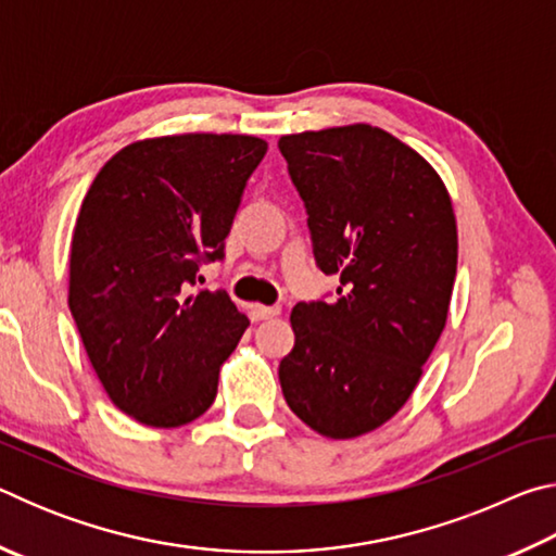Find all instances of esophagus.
Returning a JSON list of instances; mask_svg holds the SVG:
<instances>
[{
  "label": "esophagus",
  "instance_id": "34e87169",
  "mask_svg": "<svg viewBox=\"0 0 556 556\" xmlns=\"http://www.w3.org/2000/svg\"><path fill=\"white\" fill-rule=\"evenodd\" d=\"M279 312H281L279 306H262V304H252V306H250L252 321H265V318L279 316Z\"/></svg>",
  "mask_w": 556,
  "mask_h": 556
}]
</instances>
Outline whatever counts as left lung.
<instances>
[{"label":"left lung","mask_w":556,"mask_h":556,"mask_svg":"<svg viewBox=\"0 0 556 556\" xmlns=\"http://www.w3.org/2000/svg\"><path fill=\"white\" fill-rule=\"evenodd\" d=\"M306 208L316 267L336 299L291 312L294 348L279 382L301 421L331 439L378 429L400 412L446 326L456 218L439 174L370 125L279 139Z\"/></svg>","instance_id":"1"}]
</instances>
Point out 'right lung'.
Returning <instances> with one entry per match:
<instances>
[{"instance_id": "add662e5", "label": "right lung", "mask_w": 556, "mask_h": 556, "mask_svg": "<svg viewBox=\"0 0 556 556\" xmlns=\"http://www.w3.org/2000/svg\"><path fill=\"white\" fill-rule=\"evenodd\" d=\"M265 154L248 135L144 139L112 156L83 201L68 306L110 400L147 427L201 417L250 326L223 289L193 287L225 257Z\"/></svg>"}]
</instances>
